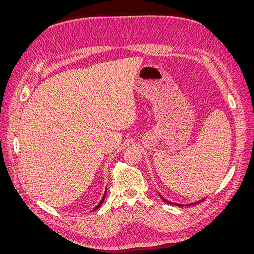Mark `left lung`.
Wrapping results in <instances>:
<instances>
[{"label": "left lung", "mask_w": 254, "mask_h": 254, "mask_svg": "<svg viewBox=\"0 0 254 254\" xmlns=\"http://www.w3.org/2000/svg\"><path fill=\"white\" fill-rule=\"evenodd\" d=\"M161 198H162V199H163V201H164V202H166V203H170V204H174V203H172V202H170V201H167V200H166V199H164L163 197H161ZM199 202H201V201H199ZM199 202H198V203H199ZM176 205H179V206H183L182 204H176ZM189 205H191V204H186V206H189Z\"/></svg>", "instance_id": "left-lung-1"}]
</instances>
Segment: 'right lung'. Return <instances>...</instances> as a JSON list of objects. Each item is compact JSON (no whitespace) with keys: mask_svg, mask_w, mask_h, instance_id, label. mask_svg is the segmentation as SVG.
<instances>
[{"mask_svg":"<svg viewBox=\"0 0 254 254\" xmlns=\"http://www.w3.org/2000/svg\"><path fill=\"white\" fill-rule=\"evenodd\" d=\"M106 191H107V190H106ZM105 197H106V193H105V194H104V197H103V199H102V200H101V202H99V203H98V204H97V206H96V207H95V209H94V210H93V211H95V210H97V209H98V207H99V206H101V205H102V203H103V202H104V200H105Z\"/></svg>","mask_w":254,"mask_h":254,"instance_id":"add662e5","label":"right lung"}]
</instances>
